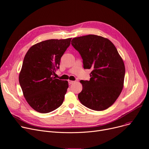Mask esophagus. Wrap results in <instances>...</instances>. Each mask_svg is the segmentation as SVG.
Returning a JSON list of instances; mask_svg holds the SVG:
<instances>
[{
	"mask_svg": "<svg viewBox=\"0 0 149 149\" xmlns=\"http://www.w3.org/2000/svg\"><path fill=\"white\" fill-rule=\"evenodd\" d=\"M75 81H71V80H69L68 81V83H69V84H72V83H74Z\"/></svg>",
	"mask_w": 149,
	"mask_h": 149,
	"instance_id": "34e87169",
	"label": "esophagus"
}]
</instances>
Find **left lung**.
Segmentation results:
<instances>
[{
    "label": "left lung",
    "instance_id": "1",
    "mask_svg": "<svg viewBox=\"0 0 149 149\" xmlns=\"http://www.w3.org/2000/svg\"><path fill=\"white\" fill-rule=\"evenodd\" d=\"M71 44L80 54L84 68L92 70L90 80L80 81L83 89L79 100L93 110H106L122 91L125 74L122 58L112 42L101 36L74 38Z\"/></svg>",
    "mask_w": 149,
    "mask_h": 149
}]
</instances>
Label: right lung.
Instances as JSON below:
<instances>
[{
  "mask_svg": "<svg viewBox=\"0 0 149 149\" xmlns=\"http://www.w3.org/2000/svg\"><path fill=\"white\" fill-rule=\"evenodd\" d=\"M71 39H48L37 43L24 56L19 83L26 101L39 113L53 111L63 102L68 82L53 75L59 68L61 58Z\"/></svg>",
  "mask_w": 149,
  "mask_h": 149,
  "instance_id": "right-lung-1",
  "label": "right lung"
}]
</instances>
